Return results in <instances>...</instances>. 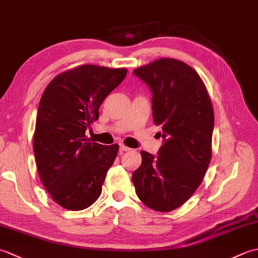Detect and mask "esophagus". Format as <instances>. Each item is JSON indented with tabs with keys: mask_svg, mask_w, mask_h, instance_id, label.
<instances>
[{
	"mask_svg": "<svg viewBox=\"0 0 258 258\" xmlns=\"http://www.w3.org/2000/svg\"><path fill=\"white\" fill-rule=\"evenodd\" d=\"M130 151H131L130 147L125 146V145H123V144L119 145V153H120V154H122V153H125V152H130Z\"/></svg>",
	"mask_w": 258,
	"mask_h": 258,
	"instance_id": "34e87169",
	"label": "esophagus"
}]
</instances>
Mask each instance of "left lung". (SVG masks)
Here are the masks:
<instances>
[{"label":"left lung","instance_id":"1","mask_svg":"<svg viewBox=\"0 0 258 258\" xmlns=\"http://www.w3.org/2000/svg\"><path fill=\"white\" fill-rule=\"evenodd\" d=\"M153 93L155 125L164 139L157 156L141 151L133 172L136 195L157 212H171L193 195L212 158L214 112L200 75L175 58H160L133 71Z\"/></svg>","mask_w":258,"mask_h":258}]
</instances>
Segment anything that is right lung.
Segmentation results:
<instances>
[{
	"label": "right lung",
	"instance_id": "add662e5",
	"mask_svg": "<svg viewBox=\"0 0 258 258\" xmlns=\"http://www.w3.org/2000/svg\"><path fill=\"white\" fill-rule=\"evenodd\" d=\"M126 69L81 65L55 76L38 104L33 149L38 175L54 202L82 211L100 197L118 145L92 143L85 132Z\"/></svg>",
	"mask_w": 258,
	"mask_h": 258
}]
</instances>
